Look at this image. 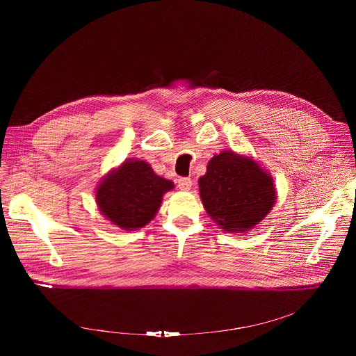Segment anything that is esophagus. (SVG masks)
<instances>
[{"label": "esophagus", "instance_id": "1", "mask_svg": "<svg viewBox=\"0 0 356 356\" xmlns=\"http://www.w3.org/2000/svg\"><path fill=\"white\" fill-rule=\"evenodd\" d=\"M177 186H179L180 190L188 191V190L191 188V179H188V177H180V179H177Z\"/></svg>", "mask_w": 356, "mask_h": 356}]
</instances>
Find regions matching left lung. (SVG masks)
<instances>
[{"label":"left lung","instance_id":"8db88e82","mask_svg":"<svg viewBox=\"0 0 356 356\" xmlns=\"http://www.w3.org/2000/svg\"><path fill=\"white\" fill-rule=\"evenodd\" d=\"M200 197L209 216L227 232H246L275 206L273 177L250 156L232 150L216 155L198 179Z\"/></svg>","mask_w":356,"mask_h":356}]
</instances>
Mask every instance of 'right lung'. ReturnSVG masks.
I'll list each match as a JSON object with an SVG mask.
<instances>
[{
	"label": "right lung",
	"instance_id": "add662e5",
	"mask_svg": "<svg viewBox=\"0 0 356 356\" xmlns=\"http://www.w3.org/2000/svg\"><path fill=\"white\" fill-rule=\"evenodd\" d=\"M173 183L158 176L145 161L127 159L97 187L95 202L108 221L125 231H135L155 218L163 194Z\"/></svg>",
	"mask_w": 356,
	"mask_h": 356
}]
</instances>
